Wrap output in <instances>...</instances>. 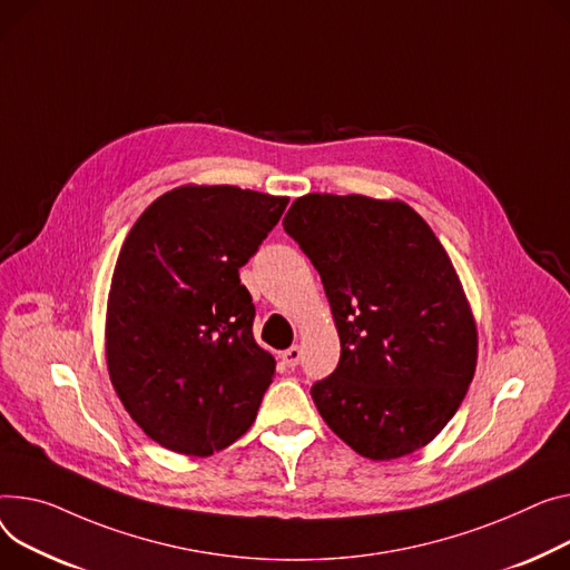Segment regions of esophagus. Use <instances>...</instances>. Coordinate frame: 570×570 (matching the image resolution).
Instances as JSON below:
<instances>
[{
    "label": "esophagus",
    "instance_id": "1",
    "mask_svg": "<svg viewBox=\"0 0 570 570\" xmlns=\"http://www.w3.org/2000/svg\"><path fill=\"white\" fill-rule=\"evenodd\" d=\"M282 360H284V364H286L288 368H295V366L299 364V360H302V348H299V346H291L288 351L282 353Z\"/></svg>",
    "mask_w": 570,
    "mask_h": 570
}]
</instances>
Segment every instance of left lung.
I'll return each mask as SVG.
<instances>
[{
  "label": "left lung",
  "mask_w": 570,
  "mask_h": 570,
  "mask_svg": "<svg viewBox=\"0 0 570 570\" xmlns=\"http://www.w3.org/2000/svg\"><path fill=\"white\" fill-rule=\"evenodd\" d=\"M284 229L318 271L341 341L312 387L325 424L371 461L426 446L476 371V321L446 249L407 204L364 195L297 197Z\"/></svg>",
  "instance_id": "left-lung-1"
}]
</instances>
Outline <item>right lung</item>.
Returning <instances> with one entry per match:
<instances>
[{"label":"right lung","instance_id":"right-lung-1","mask_svg":"<svg viewBox=\"0 0 570 570\" xmlns=\"http://www.w3.org/2000/svg\"><path fill=\"white\" fill-rule=\"evenodd\" d=\"M288 197L180 185L132 224L114 265L105 360L132 422L165 449L210 456L249 431L275 357L252 332L238 268Z\"/></svg>","mask_w":570,"mask_h":570}]
</instances>
